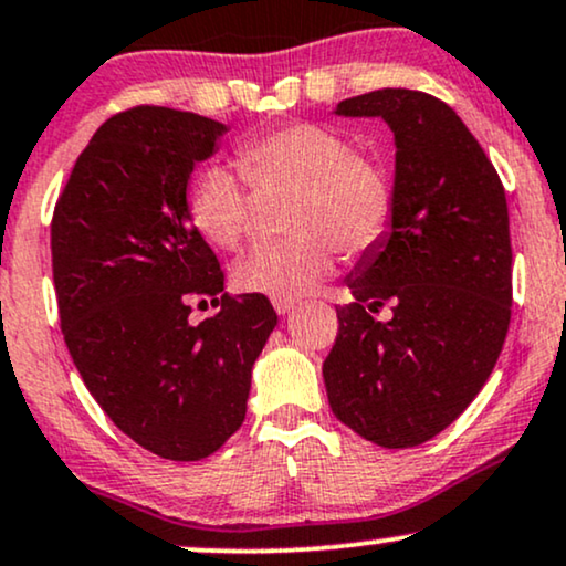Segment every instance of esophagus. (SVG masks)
<instances>
[{"mask_svg":"<svg viewBox=\"0 0 566 566\" xmlns=\"http://www.w3.org/2000/svg\"><path fill=\"white\" fill-rule=\"evenodd\" d=\"M295 305H297L295 301H274V311L279 313V316H284V313H290Z\"/></svg>","mask_w":566,"mask_h":566,"instance_id":"1","label":"esophagus"}]
</instances>
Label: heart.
Segmentation results:
<instances>
[{
  "label": "heart",
  "instance_id": "heart-1",
  "mask_svg": "<svg viewBox=\"0 0 566 566\" xmlns=\"http://www.w3.org/2000/svg\"><path fill=\"white\" fill-rule=\"evenodd\" d=\"M255 187H295L284 227L292 237L265 242L237 263L234 287L250 295L297 301L332 274L337 250L356 258L385 237L392 218V184L377 160L322 124H290L253 136L237 149ZM189 218L210 244L237 250L250 231V200L240 176L213 163L197 171L187 197Z\"/></svg>",
  "mask_w": 566,
  "mask_h": 566
}]
</instances>
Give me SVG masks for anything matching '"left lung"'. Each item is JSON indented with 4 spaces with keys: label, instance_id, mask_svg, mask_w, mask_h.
<instances>
[{
    "label": "left lung",
    "instance_id": "left-lung-1",
    "mask_svg": "<svg viewBox=\"0 0 566 566\" xmlns=\"http://www.w3.org/2000/svg\"><path fill=\"white\" fill-rule=\"evenodd\" d=\"M343 118H382L395 139L392 218L345 284L324 360L335 417L382 448L453 424L488 382L512 318L503 184L446 102L411 88L343 99ZM385 304L394 316L373 318Z\"/></svg>",
    "mask_w": 566,
    "mask_h": 566
}]
</instances>
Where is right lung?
<instances>
[{"instance_id":"1","label":"right lung","mask_w":566,"mask_h":566,"mask_svg":"<svg viewBox=\"0 0 566 566\" xmlns=\"http://www.w3.org/2000/svg\"><path fill=\"white\" fill-rule=\"evenodd\" d=\"M227 132L171 107L113 115L78 155L52 218L73 364L120 432L171 461L206 459L240 430L253 364L276 326L269 297H217L221 265L189 218V176ZM200 296L222 308L192 325Z\"/></svg>"}]
</instances>
